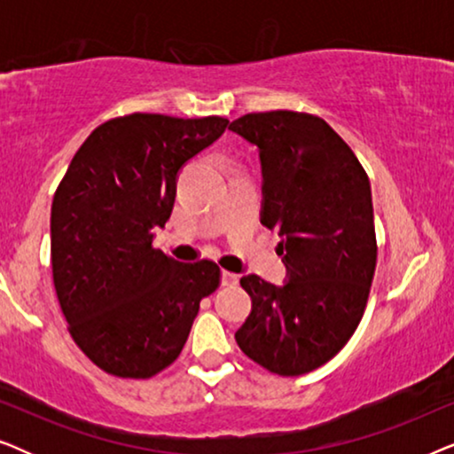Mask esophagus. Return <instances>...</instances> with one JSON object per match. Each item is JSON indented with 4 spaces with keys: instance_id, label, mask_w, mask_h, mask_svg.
Instances as JSON below:
<instances>
[{
    "instance_id": "34e87169",
    "label": "esophagus",
    "mask_w": 454,
    "mask_h": 454,
    "mask_svg": "<svg viewBox=\"0 0 454 454\" xmlns=\"http://www.w3.org/2000/svg\"><path fill=\"white\" fill-rule=\"evenodd\" d=\"M239 277L235 275V272H229V270H223L221 272V283L223 285H238Z\"/></svg>"
}]
</instances>
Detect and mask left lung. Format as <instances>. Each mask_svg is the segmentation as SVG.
I'll return each instance as SVG.
<instances>
[{"instance_id":"left-lung-1","label":"left lung","mask_w":454,"mask_h":454,"mask_svg":"<svg viewBox=\"0 0 454 454\" xmlns=\"http://www.w3.org/2000/svg\"><path fill=\"white\" fill-rule=\"evenodd\" d=\"M229 129L258 148L260 223L281 238L287 266L283 287L241 277L252 312L235 340L272 374H308L343 349L368 303L378 254L370 179L316 115L247 114Z\"/></svg>"}]
</instances>
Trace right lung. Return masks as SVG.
Returning a JSON list of instances; mask_svg holds the SVG:
<instances>
[{
	"label": "right lung",
	"mask_w": 454,
	"mask_h": 454,
	"mask_svg": "<svg viewBox=\"0 0 454 454\" xmlns=\"http://www.w3.org/2000/svg\"><path fill=\"white\" fill-rule=\"evenodd\" d=\"M227 123L216 115L115 117L84 140L55 190V294L72 339L107 374L151 378L171 365L202 297L219 287L215 262H177L153 239L171 216L179 169Z\"/></svg>",
	"instance_id": "add662e5"
}]
</instances>
